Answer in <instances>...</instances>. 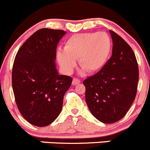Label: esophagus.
I'll return each mask as SVG.
<instances>
[{"instance_id":"esophagus-1","label":"esophagus","mask_w":150,"mask_h":150,"mask_svg":"<svg viewBox=\"0 0 150 150\" xmlns=\"http://www.w3.org/2000/svg\"><path fill=\"white\" fill-rule=\"evenodd\" d=\"M80 82H81V81H80L79 79H78L76 78H74L73 81H72V84H73V85H76V84H79Z\"/></svg>"}]
</instances>
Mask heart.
I'll return each instance as SVG.
<instances>
[{
  "mask_svg": "<svg viewBox=\"0 0 150 150\" xmlns=\"http://www.w3.org/2000/svg\"><path fill=\"white\" fill-rule=\"evenodd\" d=\"M112 47V40L104 32L77 33L66 40L64 49L57 50L56 58L66 73L73 71L77 60L84 70L96 73L105 66Z\"/></svg>",
  "mask_w": 150,
  "mask_h": 150,
  "instance_id": "b5f03b06",
  "label": "heart"
}]
</instances>
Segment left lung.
I'll return each instance as SVG.
<instances>
[{
  "instance_id": "8db88e82",
  "label": "left lung",
  "mask_w": 150,
  "mask_h": 150,
  "mask_svg": "<svg viewBox=\"0 0 150 150\" xmlns=\"http://www.w3.org/2000/svg\"><path fill=\"white\" fill-rule=\"evenodd\" d=\"M112 54L98 73L85 79V100L92 115L103 123H114L126 115L137 92L139 68L125 40L109 30Z\"/></svg>"
}]
</instances>
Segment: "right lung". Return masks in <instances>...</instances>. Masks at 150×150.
I'll use <instances>...</instances> for the list:
<instances>
[{
  "mask_svg": "<svg viewBox=\"0 0 150 150\" xmlns=\"http://www.w3.org/2000/svg\"><path fill=\"white\" fill-rule=\"evenodd\" d=\"M66 33L62 30H38L14 59L12 88L16 103L23 117L35 126L44 127L57 119L71 84V77L59 75L55 64L57 44Z\"/></svg>",
  "mask_w": 150,
  "mask_h": 150,
  "instance_id": "right-lung-1",
  "label": "right lung"
}]
</instances>
